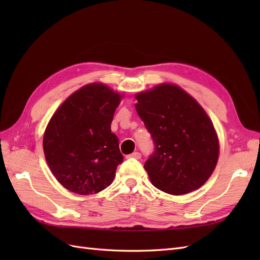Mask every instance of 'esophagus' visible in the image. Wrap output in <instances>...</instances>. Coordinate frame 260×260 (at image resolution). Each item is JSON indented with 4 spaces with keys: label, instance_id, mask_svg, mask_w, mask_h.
I'll return each instance as SVG.
<instances>
[{
    "label": "esophagus",
    "instance_id": "obj_1",
    "mask_svg": "<svg viewBox=\"0 0 260 260\" xmlns=\"http://www.w3.org/2000/svg\"><path fill=\"white\" fill-rule=\"evenodd\" d=\"M129 158H135V159H140L141 158V154L139 152H133L132 154H130Z\"/></svg>",
    "mask_w": 260,
    "mask_h": 260
}]
</instances>
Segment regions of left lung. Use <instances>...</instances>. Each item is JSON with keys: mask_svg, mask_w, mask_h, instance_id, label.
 Listing matches in <instances>:
<instances>
[{"mask_svg": "<svg viewBox=\"0 0 260 260\" xmlns=\"http://www.w3.org/2000/svg\"><path fill=\"white\" fill-rule=\"evenodd\" d=\"M136 99L137 113L155 145L144 165L153 185L171 195L198 190L214 172L219 156L217 133L206 112L175 84H159Z\"/></svg>", "mask_w": 260, "mask_h": 260, "instance_id": "obj_1", "label": "left lung"}]
</instances>
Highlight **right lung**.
<instances>
[{
    "mask_svg": "<svg viewBox=\"0 0 260 260\" xmlns=\"http://www.w3.org/2000/svg\"><path fill=\"white\" fill-rule=\"evenodd\" d=\"M119 93L91 83L73 93L51 118L43 137L46 162L68 191L95 194L112 184L123 161L111 130Z\"/></svg>",
    "mask_w": 260,
    "mask_h": 260,
    "instance_id": "add662e5",
    "label": "right lung"
}]
</instances>
